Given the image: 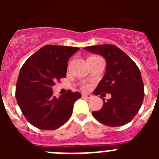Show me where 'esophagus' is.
Wrapping results in <instances>:
<instances>
[{
  "label": "esophagus",
  "instance_id": "esophagus-1",
  "mask_svg": "<svg viewBox=\"0 0 159 159\" xmlns=\"http://www.w3.org/2000/svg\"><path fill=\"white\" fill-rule=\"evenodd\" d=\"M92 97V96L90 94H83L82 95L83 99H91Z\"/></svg>",
  "mask_w": 159,
  "mask_h": 159
}]
</instances>
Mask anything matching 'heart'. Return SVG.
<instances>
[{"label": "heart", "instance_id": "1", "mask_svg": "<svg viewBox=\"0 0 159 159\" xmlns=\"http://www.w3.org/2000/svg\"><path fill=\"white\" fill-rule=\"evenodd\" d=\"M83 90H88L89 88V86H88V84H83L82 87H81Z\"/></svg>", "mask_w": 159, "mask_h": 159}]
</instances>
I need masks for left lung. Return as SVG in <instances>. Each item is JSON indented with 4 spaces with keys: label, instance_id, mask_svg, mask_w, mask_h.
<instances>
[{
    "label": "left lung",
    "instance_id": "left-lung-1",
    "mask_svg": "<svg viewBox=\"0 0 159 159\" xmlns=\"http://www.w3.org/2000/svg\"><path fill=\"white\" fill-rule=\"evenodd\" d=\"M99 54L107 62L106 73L94 91L95 95L111 93L99 111L92 112L96 120L109 127H120L130 123L139 112L144 99V87L139 68L124 52L113 44L84 48Z\"/></svg>",
    "mask_w": 159,
    "mask_h": 159
}]
</instances>
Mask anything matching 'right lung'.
<instances>
[{"mask_svg":"<svg viewBox=\"0 0 159 159\" xmlns=\"http://www.w3.org/2000/svg\"><path fill=\"white\" fill-rule=\"evenodd\" d=\"M79 49L48 44L32 55L20 68L16 99L25 117L36 128L56 130L71 116L73 105L81 94L68 90L57 99L52 86L65 78L68 60Z\"/></svg>","mask_w":159,"mask_h":159,"instance_id":"right-lung-1","label":"right lung"}]
</instances>
